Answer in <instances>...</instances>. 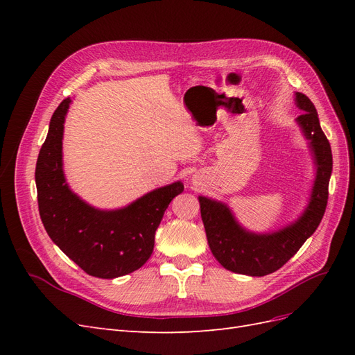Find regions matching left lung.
Returning a JSON list of instances; mask_svg holds the SVG:
<instances>
[{"instance_id": "obj_1", "label": "left lung", "mask_w": 355, "mask_h": 355, "mask_svg": "<svg viewBox=\"0 0 355 355\" xmlns=\"http://www.w3.org/2000/svg\"><path fill=\"white\" fill-rule=\"evenodd\" d=\"M295 102L302 111L296 123L308 141L315 166L309 201L295 222L274 232H252L241 227L225 202L198 197L210 250L225 270L250 277H263L280 270L315 232L324 216L333 166L330 144L320 127L314 103L299 92L295 93Z\"/></svg>"}]
</instances>
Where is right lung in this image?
Masks as SVG:
<instances>
[{"label": "right lung", "mask_w": 355, "mask_h": 355, "mask_svg": "<svg viewBox=\"0 0 355 355\" xmlns=\"http://www.w3.org/2000/svg\"><path fill=\"white\" fill-rule=\"evenodd\" d=\"M71 99L53 114L35 168L38 209L51 241L89 275L116 278L139 270L154 250L155 231L180 180L157 188L125 207L101 210L71 191L63 173V124Z\"/></svg>", "instance_id": "obj_1"}]
</instances>
